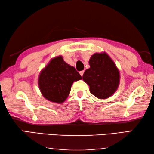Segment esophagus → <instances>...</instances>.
Segmentation results:
<instances>
[{
  "label": "esophagus",
  "mask_w": 154,
  "mask_h": 154,
  "mask_svg": "<svg viewBox=\"0 0 154 154\" xmlns=\"http://www.w3.org/2000/svg\"><path fill=\"white\" fill-rule=\"evenodd\" d=\"M79 73H80V75H81V76H83V73H84V71H80V72H79Z\"/></svg>",
  "instance_id": "34e87169"
}]
</instances>
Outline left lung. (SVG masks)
<instances>
[{"label": "left lung", "instance_id": "8db88e82", "mask_svg": "<svg viewBox=\"0 0 154 154\" xmlns=\"http://www.w3.org/2000/svg\"><path fill=\"white\" fill-rule=\"evenodd\" d=\"M89 64L90 69L85 70L82 78L89 85L91 94L100 99L110 97L116 92L120 79L114 62L103 52L91 56Z\"/></svg>", "mask_w": 154, "mask_h": 154}]
</instances>
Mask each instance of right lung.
<instances>
[{
	"label": "right lung",
	"instance_id": "obj_1",
	"mask_svg": "<svg viewBox=\"0 0 154 154\" xmlns=\"http://www.w3.org/2000/svg\"><path fill=\"white\" fill-rule=\"evenodd\" d=\"M82 79L76 69L66 63L60 56L51 59L41 71L38 86L44 98L60 104L69 96L73 82Z\"/></svg>",
	"mask_w": 154,
	"mask_h": 154
}]
</instances>
